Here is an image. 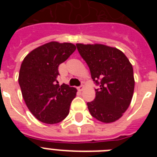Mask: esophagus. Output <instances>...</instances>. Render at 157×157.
Segmentation results:
<instances>
[{"label": "esophagus", "mask_w": 157, "mask_h": 157, "mask_svg": "<svg viewBox=\"0 0 157 157\" xmlns=\"http://www.w3.org/2000/svg\"><path fill=\"white\" fill-rule=\"evenodd\" d=\"M77 89H78V90H79V91H82V90H83V89H84V86H79V87H78V88H77Z\"/></svg>", "instance_id": "34e87169"}]
</instances>
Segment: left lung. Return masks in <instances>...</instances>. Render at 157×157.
Instances as JSON below:
<instances>
[{
  "instance_id": "left-lung-1",
  "label": "left lung",
  "mask_w": 157,
  "mask_h": 157,
  "mask_svg": "<svg viewBox=\"0 0 157 157\" xmlns=\"http://www.w3.org/2000/svg\"><path fill=\"white\" fill-rule=\"evenodd\" d=\"M76 47L98 86L95 98L87 103L91 116L104 123L117 121L129 107L134 94L131 63L117 48L101 44H76Z\"/></svg>"
}]
</instances>
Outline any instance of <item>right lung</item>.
<instances>
[{
    "label": "right lung",
    "mask_w": 157,
    "mask_h": 157,
    "mask_svg": "<svg viewBox=\"0 0 157 157\" xmlns=\"http://www.w3.org/2000/svg\"><path fill=\"white\" fill-rule=\"evenodd\" d=\"M76 50L71 43H47L33 50L21 64L18 84L33 115L46 124H57L69 113L76 89L59 85V64Z\"/></svg>",
    "instance_id": "1"
}]
</instances>
